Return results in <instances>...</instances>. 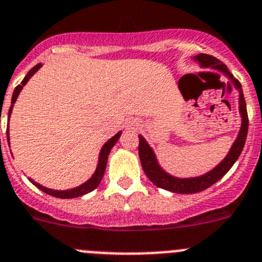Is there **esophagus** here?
Wrapping results in <instances>:
<instances>
[{"label":"esophagus","instance_id":"34e87169","mask_svg":"<svg viewBox=\"0 0 262 262\" xmlns=\"http://www.w3.org/2000/svg\"><path fill=\"white\" fill-rule=\"evenodd\" d=\"M126 128L130 129V130H136L137 123H136V121H129V123H126Z\"/></svg>","mask_w":262,"mask_h":262}]
</instances>
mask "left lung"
I'll return each instance as SVG.
<instances>
[{"label":"left lung","instance_id":"1","mask_svg":"<svg viewBox=\"0 0 262 262\" xmlns=\"http://www.w3.org/2000/svg\"><path fill=\"white\" fill-rule=\"evenodd\" d=\"M193 60L197 61L202 68H211V69H215L217 70V72L223 73L225 77H228L230 83L234 85L235 90H238V92H239V101H238V103H239V113L241 118H242V124H241V129L239 133H238L237 136V139H235L234 143L232 144V147H230L229 152H228V155L225 156V159L223 160L219 165H216L214 169L210 170L209 172L194 178H177L165 171V170L160 166L159 162H157L154 149L149 147V144L147 143V141L143 137L138 136L139 159H141V164L144 170V174L148 177V179L151 180L156 187L170 190V192L174 193H182V194H190V193L201 192V190H205L206 188L211 187V185L215 184L217 180L222 179V178L229 171L230 167L234 165V162L237 161L238 157H239L241 152H242L243 147H245L248 132L247 107H246L245 96H243L241 83L233 77L232 73L228 70L227 65H224L222 61L217 60L214 56L206 55V53H200V55L194 56Z\"/></svg>","mask_w":262,"mask_h":262}]
</instances>
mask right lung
<instances>
[{
  "label": "right lung",
  "mask_w": 262,
  "mask_h": 262,
  "mask_svg": "<svg viewBox=\"0 0 262 262\" xmlns=\"http://www.w3.org/2000/svg\"><path fill=\"white\" fill-rule=\"evenodd\" d=\"M40 67H42V63H37L34 68H32V69L28 72V74L25 75L24 79H23L21 84H19L16 88H15L14 93H12L11 106H10L7 120H10V115H11V113H12L14 103L16 102V98H17V96H19V93L21 92L23 87H24V85L28 83V80H29L30 78H32L33 75H34L35 73L39 70ZM120 136H121V132H119V133H116L113 138H110L105 144H103L102 148H101V152H100V157H98V164H97V167H96V171L93 172V175L87 180V182L83 183V184H80V185H78V187L72 188V189H67V190H56V189H50V188L43 187V185L38 184V183H35L34 180L30 179V178H29V180L35 185V187L38 188V189L43 190L45 193H47V194H50V195H53V197H57V199H75V197H80V195L87 194V193L92 192L93 189H96V188L100 185L101 180H102V178H103V174H105L106 165H107L108 154H110L111 148H113V147L116 144V142L119 141ZM7 142H10L9 128H7Z\"/></svg>",
  "instance_id": "obj_1"
}]
</instances>
